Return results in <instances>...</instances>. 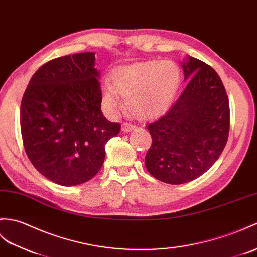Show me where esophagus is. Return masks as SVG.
<instances>
[{"label":"esophagus","instance_id":"1","mask_svg":"<svg viewBox=\"0 0 257 257\" xmlns=\"http://www.w3.org/2000/svg\"><path fill=\"white\" fill-rule=\"evenodd\" d=\"M135 129H136V127L133 126V124H129V123H122V126H121V130L123 131V133H129V131H133Z\"/></svg>","mask_w":257,"mask_h":257}]
</instances>
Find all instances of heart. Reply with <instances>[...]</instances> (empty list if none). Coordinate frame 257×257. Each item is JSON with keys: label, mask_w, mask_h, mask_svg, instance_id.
<instances>
[{"label": "heart", "mask_w": 257, "mask_h": 257, "mask_svg": "<svg viewBox=\"0 0 257 257\" xmlns=\"http://www.w3.org/2000/svg\"><path fill=\"white\" fill-rule=\"evenodd\" d=\"M181 83V71L171 60H147L112 70L109 85L103 89L101 104L110 116L121 107L124 97L128 115L141 121L153 120L168 110Z\"/></svg>", "instance_id": "1"}]
</instances>
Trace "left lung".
Listing matches in <instances>:
<instances>
[{
	"mask_svg": "<svg viewBox=\"0 0 257 257\" xmlns=\"http://www.w3.org/2000/svg\"><path fill=\"white\" fill-rule=\"evenodd\" d=\"M188 84L164 116L147 128L152 145L145 163L157 180L180 185L209 170L228 141L230 108L223 83L211 67L187 56Z\"/></svg>",
	"mask_w": 257,
	"mask_h": 257,
	"instance_id": "1",
	"label": "left lung"
}]
</instances>
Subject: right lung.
Segmentation results:
<instances>
[{"label":"right lung","mask_w":257,"mask_h":257,"mask_svg":"<svg viewBox=\"0 0 257 257\" xmlns=\"http://www.w3.org/2000/svg\"><path fill=\"white\" fill-rule=\"evenodd\" d=\"M94 65V52L53 59L36 71L22 99L27 157L46 178L62 186L96 175L105 145L120 130L100 110V73Z\"/></svg>","instance_id":"add662e5"}]
</instances>
